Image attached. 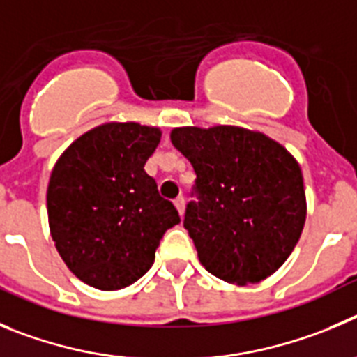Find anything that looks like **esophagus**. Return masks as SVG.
Returning <instances> with one entry per match:
<instances>
[{"label":"esophagus","instance_id":"esophagus-1","mask_svg":"<svg viewBox=\"0 0 357 357\" xmlns=\"http://www.w3.org/2000/svg\"><path fill=\"white\" fill-rule=\"evenodd\" d=\"M174 206L178 208L179 215H181V217H183V213H185V197H178V199H176Z\"/></svg>","mask_w":357,"mask_h":357}]
</instances>
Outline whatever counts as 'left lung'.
Masks as SVG:
<instances>
[{"label":"left lung","instance_id":"obj_1","mask_svg":"<svg viewBox=\"0 0 357 357\" xmlns=\"http://www.w3.org/2000/svg\"><path fill=\"white\" fill-rule=\"evenodd\" d=\"M171 142L197 174L201 201L186 206L183 224L201 265L238 287L274 274L306 222L294 155L261 131L231 124L174 128Z\"/></svg>","mask_w":357,"mask_h":357}]
</instances>
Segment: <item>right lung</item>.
<instances>
[{"label": "right lung", "mask_w": 357, "mask_h": 357, "mask_svg": "<svg viewBox=\"0 0 357 357\" xmlns=\"http://www.w3.org/2000/svg\"><path fill=\"white\" fill-rule=\"evenodd\" d=\"M162 130L139 123L99 124L63 151L47 185V222L54 247L89 287L114 291L139 281L163 233L179 224L144 171Z\"/></svg>", "instance_id": "1"}]
</instances>
